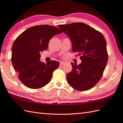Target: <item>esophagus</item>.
Segmentation results:
<instances>
[{
  "label": "esophagus",
  "instance_id": "34e87169",
  "mask_svg": "<svg viewBox=\"0 0 123 123\" xmlns=\"http://www.w3.org/2000/svg\"><path fill=\"white\" fill-rule=\"evenodd\" d=\"M64 64H65V62H60V66H62V65H63Z\"/></svg>",
  "mask_w": 123,
  "mask_h": 123
}]
</instances>
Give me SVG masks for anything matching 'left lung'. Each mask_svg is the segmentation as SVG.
<instances>
[{"label": "left lung", "mask_w": 123, "mask_h": 123, "mask_svg": "<svg viewBox=\"0 0 123 123\" xmlns=\"http://www.w3.org/2000/svg\"><path fill=\"white\" fill-rule=\"evenodd\" d=\"M71 41L72 51L80 55L81 63L71 62L72 70L67 74L69 84L75 89L86 91L100 80L108 61L106 42L102 34L83 23L59 25Z\"/></svg>", "instance_id": "8db88e82"}]
</instances>
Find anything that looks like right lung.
<instances>
[{"label":"right lung","instance_id":"add662e5","mask_svg":"<svg viewBox=\"0 0 123 123\" xmlns=\"http://www.w3.org/2000/svg\"><path fill=\"white\" fill-rule=\"evenodd\" d=\"M62 32L50 25H36L25 30L14 41L12 49V61L18 78L31 89L44 87L50 81L53 72L59 62H41L40 53L46 50L50 39Z\"/></svg>","mask_w":123,"mask_h":123}]
</instances>
